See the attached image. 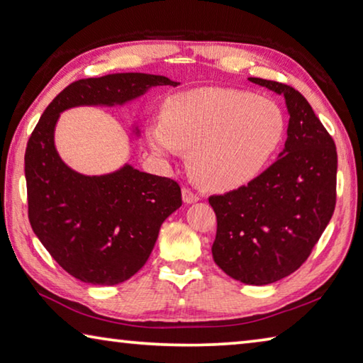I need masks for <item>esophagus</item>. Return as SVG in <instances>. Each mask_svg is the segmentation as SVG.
<instances>
[{
    "mask_svg": "<svg viewBox=\"0 0 363 363\" xmlns=\"http://www.w3.org/2000/svg\"><path fill=\"white\" fill-rule=\"evenodd\" d=\"M200 196L196 195L194 190L190 189H182V200L184 203H195V201H199Z\"/></svg>",
    "mask_w": 363,
    "mask_h": 363,
    "instance_id": "esophagus-1",
    "label": "esophagus"
}]
</instances>
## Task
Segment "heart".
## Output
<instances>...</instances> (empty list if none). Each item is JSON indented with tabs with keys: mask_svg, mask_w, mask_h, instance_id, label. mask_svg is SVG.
<instances>
[{
	"mask_svg": "<svg viewBox=\"0 0 363 363\" xmlns=\"http://www.w3.org/2000/svg\"><path fill=\"white\" fill-rule=\"evenodd\" d=\"M284 133L285 118L275 102L247 91L200 88L169 97L163 121L147 128V140L164 158L190 149L196 182L225 190L259 174Z\"/></svg>",
	"mask_w": 363,
	"mask_h": 363,
	"instance_id": "heart-1",
	"label": "heart"
}]
</instances>
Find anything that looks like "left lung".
Segmentation results:
<instances>
[{
	"mask_svg": "<svg viewBox=\"0 0 363 363\" xmlns=\"http://www.w3.org/2000/svg\"><path fill=\"white\" fill-rule=\"evenodd\" d=\"M285 97L290 121L277 162L247 186L208 201L218 219V266L242 284L269 285L306 262L333 216L337 155L333 138L291 86L248 78Z\"/></svg>",
	"mask_w": 363,
	"mask_h": 363,
	"instance_id": "8db88e82",
	"label": "left lung"
}]
</instances>
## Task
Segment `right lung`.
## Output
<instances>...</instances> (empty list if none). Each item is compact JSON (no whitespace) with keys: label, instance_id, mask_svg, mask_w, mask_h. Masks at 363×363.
I'll return each mask as SVG.
<instances>
[{"label":"right lung","instance_id":"obj_1","mask_svg":"<svg viewBox=\"0 0 363 363\" xmlns=\"http://www.w3.org/2000/svg\"><path fill=\"white\" fill-rule=\"evenodd\" d=\"M163 84L179 83L149 73L78 79L54 97L28 139L30 225L59 266L84 284L110 286L133 277L149 259L160 227L182 205V196L176 181L131 164L102 176L73 171L54 145L59 115L78 106H121Z\"/></svg>","mask_w":363,"mask_h":363}]
</instances>
